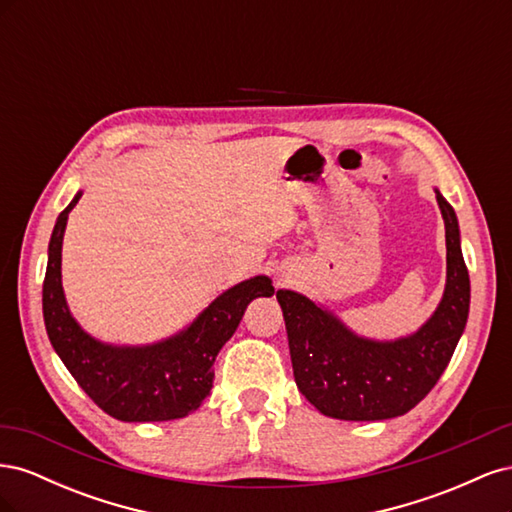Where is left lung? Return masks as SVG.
<instances>
[{
  "label": "left lung",
  "mask_w": 512,
  "mask_h": 512,
  "mask_svg": "<svg viewBox=\"0 0 512 512\" xmlns=\"http://www.w3.org/2000/svg\"><path fill=\"white\" fill-rule=\"evenodd\" d=\"M446 230V286L421 329L393 342L356 335L327 307L277 290L294 382L309 404L339 421H384L412 410L451 361L470 312V275L455 209L436 190Z\"/></svg>",
  "instance_id": "obj_1"
}]
</instances>
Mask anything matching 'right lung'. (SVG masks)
<instances>
[{
  "label": "right lung",
  "instance_id": "1",
  "mask_svg": "<svg viewBox=\"0 0 512 512\" xmlns=\"http://www.w3.org/2000/svg\"><path fill=\"white\" fill-rule=\"evenodd\" d=\"M55 222L42 284L44 327L59 359L81 389L106 414L126 423L173 421L194 412L213 386V363L237 331L247 305L275 292L267 275L250 277L222 292L188 327L147 346H113L91 337L70 314L61 288V243L68 213Z\"/></svg>",
  "mask_w": 512,
  "mask_h": 512
}]
</instances>
